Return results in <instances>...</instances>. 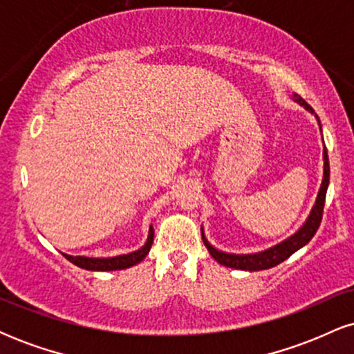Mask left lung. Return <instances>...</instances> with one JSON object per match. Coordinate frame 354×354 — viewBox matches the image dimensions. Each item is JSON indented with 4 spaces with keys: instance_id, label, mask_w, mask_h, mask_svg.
I'll return each mask as SVG.
<instances>
[{
    "instance_id": "1",
    "label": "left lung",
    "mask_w": 354,
    "mask_h": 354,
    "mask_svg": "<svg viewBox=\"0 0 354 354\" xmlns=\"http://www.w3.org/2000/svg\"><path fill=\"white\" fill-rule=\"evenodd\" d=\"M293 100L296 103H299L301 106H304L308 111H313V108L310 104L304 101L301 96L295 95ZM318 118V116H316ZM318 124L321 128L319 123V118H318ZM323 160H324V171H323V183H321V188L318 193V198H316L315 206H313L310 216H308L306 223L301 226V230L298 233H295L293 236L288 238L286 241L279 243L270 250L261 251V253H256V254H230V253H223V251H218L216 248H213L208 243V239L205 238V233L201 230V238L205 246L208 248L209 254L213 256L214 259L223 266H228V268H234V270H245V271H259V270H270L279 263H283L284 259L290 258L295 251H298L299 248H303L306 245L310 239L315 236V233L319 228V223L321 218H323V208H324V200H326V189L328 185H330V161H328V151L324 148L323 151Z\"/></svg>"
}]
</instances>
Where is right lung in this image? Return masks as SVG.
<instances>
[{
    "instance_id": "1",
    "label": "right lung",
    "mask_w": 354,
    "mask_h": 354,
    "mask_svg": "<svg viewBox=\"0 0 354 354\" xmlns=\"http://www.w3.org/2000/svg\"><path fill=\"white\" fill-rule=\"evenodd\" d=\"M153 236L154 231L153 226H149V234L146 245L141 250L135 251V253L129 254H121L115 256V258H86V256H70L63 254L68 261H71L73 265L83 268V270L89 271H115V270H124V268L135 266L140 261H143L146 254L149 253V248L153 245Z\"/></svg>"
}]
</instances>
